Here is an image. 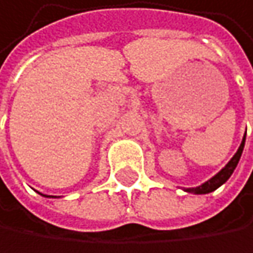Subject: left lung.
Wrapping results in <instances>:
<instances>
[{
    "label": "left lung",
    "mask_w": 253,
    "mask_h": 253,
    "mask_svg": "<svg viewBox=\"0 0 253 253\" xmlns=\"http://www.w3.org/2000/svg\"><path fill=\"white\" fill-rule=\"evenodd\" d=\"M243 147H245V137H243V141H242V144H240L237 153H236V155L233 156V159L225 165V168H222L213 178H211V180L206 181L205 184H202V186H199V187H196V189H187L186 191H189V193H196V194H205V193H211V191L218 189L219 186H222V184L230 178V175L233 174V171L236 169V167H237V164H239V161H240Z\"/></svg>",
    "instance_id": "8db88e82"
}]
</instances>
